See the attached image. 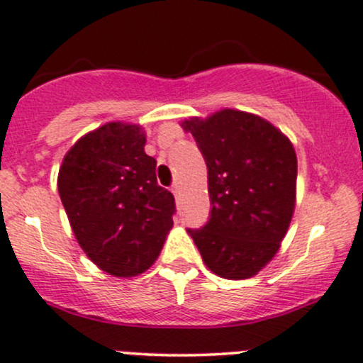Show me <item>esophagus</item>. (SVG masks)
Masks as SVG:
<instances>
[{"mask_svg": "<svg viewBox=\"0 0 363 363\" xmlns=\"http://www.w3.org/2000/svg\"><path fill=\"white\" fill-rule=\"evenodd\" d=\"M171 192H173L174 196H178V194H180V185H178V182H174L173 185H171Z\"/></svg>", "mask_w": 363, "mask_h": 363, "instance_id": "obj_1", "label": "esophagus"}]
</instances>
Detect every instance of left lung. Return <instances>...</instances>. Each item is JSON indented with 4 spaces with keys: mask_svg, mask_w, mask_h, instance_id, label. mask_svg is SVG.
I'll return each instance as SVG.
<instances>
[{
    "mask_svg": "<svg viewBox=\"0 0 363 363\" xmlns=\"http://www.w3.org/2000/svg\"><path fill=\"white\" fill-rule=\"evenodd\" d=\"M182 128L202 152L213 206L208 223L186 232L213 274L249 279L270 263L289 228L298 178L294 147L267 119L235 108L185 119Z\"/></svg>",
    "mask_w": 363,
    "mask_h": 363,
    "instance_id": "left-lung-1",
    "label": "left lung"
}]
</instances>
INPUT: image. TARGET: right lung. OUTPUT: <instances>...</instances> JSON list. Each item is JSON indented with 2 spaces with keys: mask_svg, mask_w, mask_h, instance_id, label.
Returning a JSON list of instances; mask_svg holds the SVG:
<instances>
[{
  "mask_svg": "<svg viewBox=\"0 0 363 363\" xmlns=\"http://www.w3.org/2000/svg\"><path fill=\"white\" fill-rule=\"evenodd\" d=\"M145 131L114 121L81 136L58 171V194L77 244L100 270L136 277L173 228L174 197L157 185Z\"/></svg>",
  "mask_w": 363,
  "mask_h": 363,
  "instance_id": "add662e5",
  "label": "right lung"
}]
</instances>
